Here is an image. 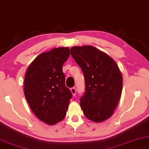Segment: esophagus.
<instances>
[{"instance_id":"1","label":"esophagus","mask_w":149,"mask_h":149,"mask_svg":"<svg viewBox=\"0 0 149 149\" xmlns=\"http://www.w3.org/2000/svg\"><path fill=\"white\" fill-rule=\"evenodd\" d=\"M70 92H71L73 96H74L75 95H76V89H75V88H70Z\"/></svg>"}]
</instances>
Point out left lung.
<instances>
[{"label": "left lung", "mask_w": 149, "mask_h": 149, "mask_svg": "<svg viewBox=\"0 0 149 149\" xmlns=\"http://www.w3.org/2000/svg\"><path fill=\"white\" fill-rule=\"evenodd\" d=\"M70 54L81 68L86 92L80 107L90 120L102 122L113 115L121 97L122 76L116 63L105 52L86 45L72 46Z\"/></svg>", "instance_id": "1"}]
</instances>
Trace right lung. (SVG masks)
Instances as JSON below:
<instances>
[{
    "mask_svg": "<svg viewBox=\"0 0 149 149\" xmlns=\"http://www.w3.org/2000/svg\"><path fill=\"white\" fill-rule=\"evenodd\" d=\"M70 56L67 47L44 52L28 67L24 95L33 113L41 121L54 125L66 116L72 93L65 86L62 67Z\"/></svg>",
    "mask_w": 149,
    "mask_h": 149,
    "instance_id": "1",
    "label": "right lung"
}]
</instances>
